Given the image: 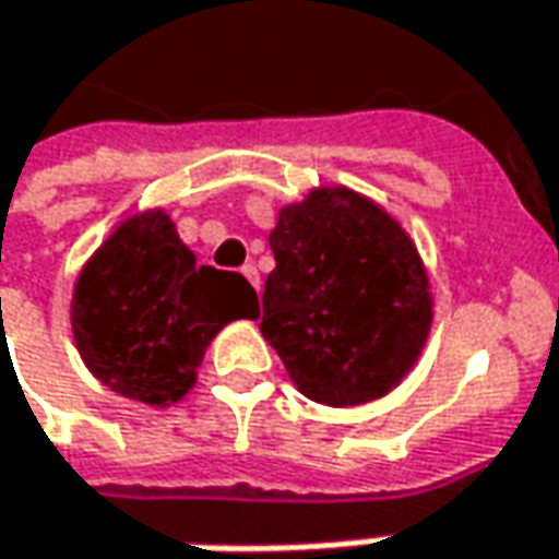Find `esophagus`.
Instances as JSON below:
<instances>
[{"label": "esophagus", "mask_w": 559, "mask_h": 559, "mask_svg": "<svg viewBox=\"0 0 559 559\" xmlns=\"http://www.w3.org/2000/svg\"><path fill=\"white\" fill-rule=\"evenodd\" d=\"M242 276H246V280L261 292V276H258V271H254V264H246V267H242Z\"/></svg>", "instance_id": "esophagus-1"}]
</instances>
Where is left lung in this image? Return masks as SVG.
Returning a JSON list of instances; mask_svg holds the SVG:
<instances>
[{
  "instance_id": "obj_1",
  "label": "left lung",
  "mask_w": 559,
  "mask_h": 559,
  "mask_svg": "<svg viewBox=\"0 0 559 559\" xmlns=\"http://www.w3.org/2000/svg\"><path fill=\"white\" fill-rule=\"evenodd\" d=\"M261 335L298 391L323 406L391 393L421 357L433 320L428 271L378 202L317 187L271 230Z\"/></svg>"
}]
</instances>
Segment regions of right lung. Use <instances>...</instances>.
<instances>
[{"label":"right lung","instance_id":"right-lung-1","mask_svg":"<svg viewBox=\"0 0 559 559\" xmlns=\"http://www.w3.org/2000/svg\"><path fill=\"white\" fill-rule=\"evenodd\" d=\"M258 317L242 273L197 264L163 209L126 218L79 271L73 341L110 391L166 409L197 384L205 347L234 320Z\"/></svg>","mask_w":559,"mask_h":559}]
</instances>
